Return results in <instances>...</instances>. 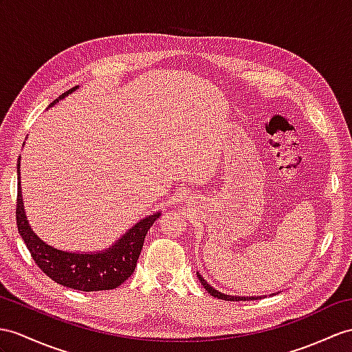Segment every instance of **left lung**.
Segmentation results:
<instances>
[{"mask_svg": "<svg viewBox=\"0 0 352 352\" xmlns=\"http://www.w3.org/2000/svg\"><path fill=\"white\" fill-rule=\"evenodd\" d=\"M197 278L200 279V282H201V285L206 288V291H208V293L210 294V296H213V297H217V298H221V300H228V302H241V300H256V298H261V297H237V296H227V294H222V293H219V291H217L215 288H212L208 282H206V279L200 275L199 272H197Z\"/></svg>", "mask_w": 352, "mask_h": 352, "instance_id": "1", "label": "left lung"}]
</instances>
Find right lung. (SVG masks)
<instances>
[{"instance_id": "1", "label": "right lung", "mask_w": 352, "mask_h": 352, "mask_svg": "<svg viewBox=\"0 0 352 352\" xmlns=\"http://www.w3.org/2000/svg\"><path fill=\"white\" fill-rule=\"evenodd\" d=\"M77 87L65 91L56 101L63 100ZM49 106V107H50ZM21 160V157H19ZM160 213H153L137 222L115 245L100 252H67L45 243L31 230L23 210L21 188V161L18 162V201H16V224L21 237L31 252L32 260L56 284L79 291L113 289L130 278L142 252L144 237Z\"/></svg>"}]
</instances>
